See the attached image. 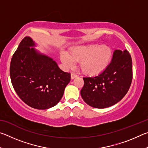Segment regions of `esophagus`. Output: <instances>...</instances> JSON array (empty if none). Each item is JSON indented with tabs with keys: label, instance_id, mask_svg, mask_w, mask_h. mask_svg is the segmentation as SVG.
I'll use <instances>...</instances> for the list:
<instances>
[{
	"label": "esophagus",
	"instance_id": "esophagus-1",
	"mask_svg": "<svg viewBox=\"0 0 148 148\" xmlns=\"http://www.w3.org/2000/svg\"><path fill=\"white\" fill-rule=\"evenodd\" d=\"M76 77H77V75L76 74H74V73H71V79H74V78H76Z\"/></svg>",
	"mask_w": 148,
	"mask_h": 148
}]
</instances>
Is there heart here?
I'll return each mask as SVG.
<instances>
[{
	"instance_id": "heart-1",
	"label": "heart",
	"mask_w": 148,
	"mask_h": 148,
	"mask_svg": "<svg viewBox=\"0 0 148 148\" xmlns=\"http://www.w3.org/2000/svg\"><path fill=\"white\" fill-rule=\"evenodd\" d=\"M113 56V51L108 45L97 44L72 48L69 54L61 53V60L67 69L72 68L75 62H80L79 69L84 74L89 76H97L108 66Z\"/></svg>"
}]
</instances>
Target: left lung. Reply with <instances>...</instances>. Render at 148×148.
<instances>
[{
	"label": "left lung",
	"mask_w": 148,
	"mask_h": 148,
	"mask_svg": "<svg viewBox=\"0 0 148 148\" xmlns=\"http://www.w3.org/2000/svg\"><path fill=\"white\" fill-rule=\"evenodd\" d=\"M80 91L84 101L95 108L116 104L128 92L132 79V59L129 51L116 49L112 61L105 71L93 77H83Z\"/></svg>",
	"instance_id": "8db88e82"
}]
</instances>
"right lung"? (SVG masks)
I'll return each mask as SVG.
<instances>
[{
    "label": "right lung",
    "instance_id": "add662e5",
    "mask_svg": "<svg viewBox=\"0 0 148 148\" xmlns=\"http://www.w3.org/2000/svg\"><path fill=\"white\" fill-rule=\"evenodd\" d=\"M35 46L31 37L22 40L12 56L10 74L14 90L25 103L46 110L61 101L71 74L62 71L53 59Z\"/></svg>",
    "mask_w": 148,
    "mask_h": 148
}]
</instances>
